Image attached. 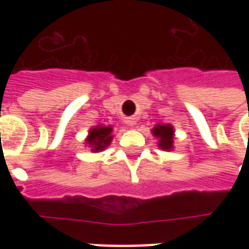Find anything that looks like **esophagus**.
<instances>
[{
    "instance_id": "esophagus-1",
    "label": "esophagus",
    "mask_w": 249,
    "mask_h": 249,
    "mask_svg": "<svg viewBox=\"0 0 249 249\" xmlns=\"http://www.w3.org/2000/svg\"><path fill=\"white\" fill-rule=\"evenodd\" d=\"M126 124H128V126H135L136 119H128L126 120Z\"/></svg>"
}]
</instances>
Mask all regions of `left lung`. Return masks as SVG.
I'll return each instance as SVG.
<instances>
[{
	"instance_id": "8db88e82",
	"label": "left lung",
	"mask_w": 249,
	"mask_h": 249,
	"mask_svg": "<svg viewBox=\"0 0 249 249\" xmlns=\"http://www.w3.org/2000/svg\"><path fill=\"white\" fill-rule=\"evenodd\" d=\"M152 135L156 137L157 146L162 151H172L175 144V128L171 124H157L152 128Z\"/></svg>"
}]
</instances>
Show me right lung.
<instances>
[{"label": "right lung", "instance_id": "right-lung-1", "mask_svg": "<svg viewBox=\"0 0 249 249\" xmlns=\"http://www.w3.org/2000/svg\"><path fill=\"white\" fill-rule=\"evenodd\" d=\"M112 140H113V126L98 124L89 129L85 139V145L89 146L92 152L97 153L105 151L110 145Z\"/></svg>", "mask_w": 249, "mask_h": 249}]
</instances>
